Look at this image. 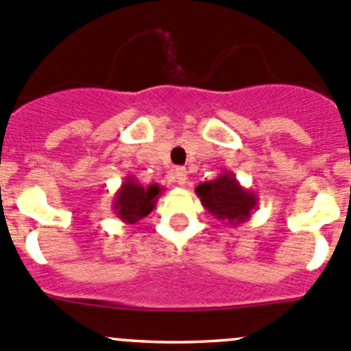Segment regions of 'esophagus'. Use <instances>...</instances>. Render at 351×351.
Returning a JSON list of instances; mask_svg holds the SVG:
<instances>
[{
  "label": "esophagus",
  "instance_id": "34e87169",
  "mask_svg": "<svg viewBox=\"0 0 351 351\" xmlns=\"http://www.w3.org/2000/svg\"><path fill=\"white\" fill-rule=\"evenodd\" d=\"M175 182L178 183V185H185L186 183V171L183 168H178L175 171Z\"/></svg>",
  "mask_w": 351,
  "mask_h": 351
}]
</instances>
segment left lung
Returning <instances> with one entry per match:
<instances>
[{"instance_id": "1", "label": "left lung", "mask_w": 351, "mask_h": 351, "mask_svg": "<svg viewBox=\"0 0 351 351\" xmlns=\"http://www.w3.org/2000/svg\"><path fill=\"white\" fill-rule=\"evenodd\" d=\"M195 194L199 195L206 211L232 227L250 220L258 206V195L250 189H244L228 169H223L211 182L199 183L195 186Z\"/></svg>"}]
</instances>
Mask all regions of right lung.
Segmentation results:
<instances>
[{"mask_svg":"<svg viewBox=\"0 0 351 351\" xmlns=\"http://www.w3.org/2000/svg\"><path fill=\"white\" fill-rule=\"evenodd\" d=\"M165 191L157 183L143 186L135 176H126L112 201L116 216L124 223H136L154 211L160 192Z\"/></svg>","mask_w":351,"mask_h":351,"instance_id":"right-lung-1","label":"right lung"}]
</instances>
